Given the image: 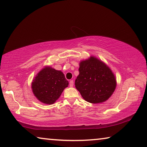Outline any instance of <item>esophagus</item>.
I'll use <instances>...</instances> for the list:
<instances>
[{
	"label": "esophagus",
	"mask_w": 147,
	"mask_h": 147,
	"mask_svg": "<svg viewBox=\"0 0 147 147\" xmlns=\"http://www.w3.org/2000/svg\"><path fill=\"white\" fill-rule=\"evenodd\" d=\"M73 85H74V82L73 80H70V82H69V86L73 87Z\"/></svg>",
	"instance_id": "34e87169"
}]
</instances>
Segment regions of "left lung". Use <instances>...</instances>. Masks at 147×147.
Instances as JSON below:
<instances>
[{
  "instance_id": "left-lung-1",
  "label": "left lung",
  "mask_w": 147,
  "mask_h": 147,
  "mask_svg": "<svg viewBox=\"0 0 147 147\" xmlns=\"http://www.w3.org/2000/svg\"><path fill=\"white\" fill-rule=\"evenodd\" d=\"M75 86L88 102H103L110 97L116 88V80L108 66L94 57L80 63Z\"/></svg>"
}]
</instances>
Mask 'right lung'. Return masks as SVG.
<instances>
[{
  "label": "right lung",
  "instance_id": "1",
  "mask_svg": "<svg viewBox=\"0 0 147 147\" xmlns=\"http://www.w3.org/2000/svg\"><path fill=\"white\" fill-rule=\"evenodd\" d=\"M69 85L63 73L51 67H45L39 72L33 80L32 88L39 101L52 104L60 96Z\"/></svg>",
  "mask_w": 147,
  "mask_h": 147
}]
</instances>
